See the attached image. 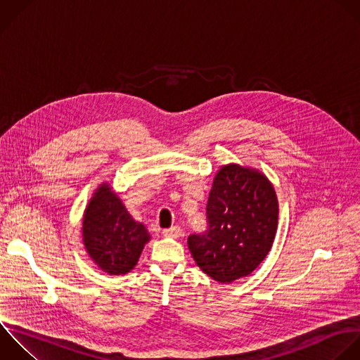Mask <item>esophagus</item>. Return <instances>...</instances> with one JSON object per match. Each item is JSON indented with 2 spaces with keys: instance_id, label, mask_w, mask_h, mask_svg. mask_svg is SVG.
Segmentation results:
<instances>
[{
  "instance_id": "34e87169",
  "label": "esophagus",
  "mask_w": 360,
  "mask_h": 360,
  "mask_svg": "<svg viewBox=\"0 0 360 360\" xmlns=\"http://www.w3.org/2000/svg\"><path fill=\"white\" fill-rule=\"evenodd\" d=\"M163 235H165L166 238H174V239H177V238L181 236V228H180V226L167 228V229L163 231Z\"/></svg>"
}]
</instances>
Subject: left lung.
Instances as JSON below:
<instances>
[{"mask_svg": "<svg viewBox=\"0 0 360 360\" xmlns=\"http://www.w3.org/2000/svg\"><path fill=\"white\" fill-rule=\"evenodd\" d=\"M207 228L187 238L198 267L219 283L250 274L269 253L278 205L270 181L238 165L224 166L207 202Z\"/></svg>", "mask_w": 360, "mask_h": 360, "instance_id": "1", "label": "left lung"}]
</instances>
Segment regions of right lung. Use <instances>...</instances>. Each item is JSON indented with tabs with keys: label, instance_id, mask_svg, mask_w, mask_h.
Here are the masks:
<instances>
[{
	"label": "right lung",
	"instance_id": "1",
	"mask_svg": "<svg viewBox=\"0 0 360 360\" xmlns=\"http://www.w3.org/2000/svg\"><path fill=\"white\" fill-rule=\"evenodd\" d=\"M148 229L134 221L122 201L103 184L83 218V240L90 257L110 274H125L134 269L145 243Z\"/></svg>",
	"mask_w": 360,
	"mask_h": 360
}]
</instances>
